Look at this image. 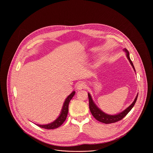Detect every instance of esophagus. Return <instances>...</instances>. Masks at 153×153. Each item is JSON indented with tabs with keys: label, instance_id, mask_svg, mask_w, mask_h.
Returning a JSON list of instances; mask_svg holds the SVG:
<instances>
[{
	"label": "esophagus",
	"instance_id": "34e87169",
	"mask_svg": "<svg viewBox=\"0 0 153 153\" xmlns=\"http://www.w3.org/2000/svg\"><path fill=\"white\" fill-rule=\"evenodd\" d=\"M85 88H86V85L83 82H80L77 85V90H79L82 89H84Z\"/></svg>",
	"mask_w": 153,
	"mask_h": 153
}]
</instances>
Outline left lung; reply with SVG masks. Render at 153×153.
I'll return each instance as SVG.
<instances>
[{"label": "left lung", "mask_w": 153, "mask_h": 153, "mask_svg": "<svg viewBox=\"0 0 153 153\" xmlns=\"http://www.w3.org/2000/svg\"><path fill=\"white\" fill-rule=\"evenodd\" d=\"M123 51H125L128 59L129 60L131 65H132L133 68H134V70L135 71V68H134V67L133 65V63L132 61L130 59L129 54L128 51L125 48L123 50ZM88 99H89V107H90V111H91L92 115L98 121L104 123H106V124L116 122L117 121L122 120L124 117H125L126 116V114L131 110V109L133 108L134 104L136 103V102L137 97H138V94H137L134 102L132 103V104L130 105V106H129L122 113H119L117 114H115V115H110V114H107L105 113L102 110H100V109L96 106V105L94 103V102H93L90 94L88 93Z\"/></svg>", "instance_id": "left-lung-1"}]
</instances>
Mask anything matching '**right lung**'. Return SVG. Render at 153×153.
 Here are the masks:
<instances>
[{"mask_svg":"<svg viewBox=\"0 0 153 153\" xmlns=\"http://www.w3.org/2000/svg\"><path fill=\"white\" fill-rule=\"evenodd\" d=\"M76 92L73 91L68 97L67 98L65 99L64 103L62 106V111L60 113V116L57 117V119H56L54 122L52 123H48L47 125H37L40 128H45L47 129H55L58 127H59L60 125L63 124V123L65 122V120H66L67 114L68 113V105L70 100L73 98V97L74 96Z\"/></svg>","mask_w":153,"mask_h":153,"instance_id":"obj_1","label":"right lung"}]
</instances>
